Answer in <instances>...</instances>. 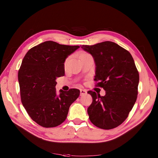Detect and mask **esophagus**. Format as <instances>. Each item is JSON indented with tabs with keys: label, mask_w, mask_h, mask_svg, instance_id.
<instances>
[{
	"label": "esophagus",
	"mask_w": 158,
	"mask_h": 158,
	"mask_svg": "<svg viewBox=\"0 0 158 158\" xmlns=\"http://www.w3.org/2000/svg\"><path fill=\"white\" fill-rule=\"evenodd\" d=\"M80 95L81 96H83V95H85L87 94V91L86 89H80Z\"/></svg>",
	"instance_id": "1"
}]
</instances>
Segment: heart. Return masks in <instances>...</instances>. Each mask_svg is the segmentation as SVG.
Segmentation results:
<instances>
[{"instance_id": "b5f03b06", "label": "heart", "mask_w": 158, "mask_h": 158, "mask_svg": "<svg viewBox=\"0 0 158 158\" xmlns=\"http://www.w3.org/2000/svg\"><path fill=\"white\" fill-rule=\"evenodd\" d=\"M87 54V53H82V54H81V55H83V54ZM67 60H66V61H67Z\"/></svg>"}]
</instances>
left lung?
Listing matches in <instances>:
<instances>
[{"label":"left lung","instance_id":"left-lung-1","mask_svg":"<svg viewBox=\"0 0 158 158\" xmlns=\"http://www.w3.org/2000/svg\"><path fill=\"white\" fill-rule=\"evenodd\" d=\"M81 47L93 56L96 86L106 91L104 96L88 91L93 98L88 108L89 118L98 128L117 127L127 118L137 98L139 73L133 58L112 41Z\"/></svg>","mask_w":158,"mask_h":158}]
</instances>
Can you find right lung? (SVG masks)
<instances>
[{"label": "right lung", "mask_w": 158, "mask_h": 158, "mask_svg": "<svg viewBox=\"0 0 158 158\" xmlns=\"http://www.w3.org/2000/svg\"><path fill=\"white\" fill-rule=\"evenodd\" d=\"M80 47L47 41L31 48L24 56L18 79L22 103L33 121L44 127L60 125L80 91L72 88L56 94L57 77L64 76V63Z\"/></svg>", "instance_id": "right-lung-1"}]
</instances>
